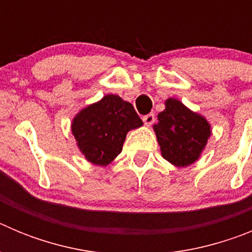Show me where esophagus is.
I'll return each instance as SVG.
<instances>
[{"instance_id": "34e87169", "label": "esophagus", "mask_w": 252, "mask_h": 252, "mask_svg": "<svg viewBox=\"0 0 252 252\" xmlns=\"http://www.w3.org/2000/svg\"><path fill=\"white\" fill-rule=\"evenodd\" d=\"M142 121H144V124H145L146 126H151V125L154 124V121H155V115H154L153 112L148 113V115H145L142 117Z\"/></svg>"}]
</instances>
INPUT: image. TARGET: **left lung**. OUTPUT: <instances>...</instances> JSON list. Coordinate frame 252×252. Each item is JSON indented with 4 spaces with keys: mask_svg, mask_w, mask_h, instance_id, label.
<instances>
[{
    "mask_svg": "<svg viewBox=\"0 0 252 252\" xmlns=\"http://www.w3.org/2000/svg\"><path fill=\"white\" fill-rule=\"evenodd\" d=\"M154 130L161 155L175 166H188L199 158L211 136V126L180 101L169 98L165 110L158 115Z\"/></svg>",
    "mask_w": 252,
    "mask_h": 252,
    "instance_id": "8db88e82",
    "label": "left lung"
}]
</instances>
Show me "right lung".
<instances>
[{
    "label": "right lung",
    "instance_id": "add662e5",
    "mask_svg": "<svg viewBox=\"0 0 252 252\" xmlns=\"http://www.w3.org/2000/svg\"><path fill=\"white\" fill-rule=\"evenodd\" d=\"M140 126L142 121L132 104L107 94L75 116L72 132L88 161L107 165L121 153L128 131Z\"/></svg>",
    "mask_w": 252,
    "mask_h": 252
}]
</instances>
